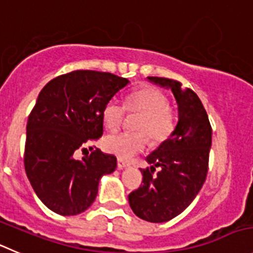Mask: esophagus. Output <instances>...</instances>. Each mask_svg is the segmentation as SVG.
Listing matches in <instances>:
<instances>
[{
    "instance_id": "obj_1",
    "label": "esophagus",
    "mask_w": 253,
    "mask_h": 253,
    "mask_svg": "<svg viewBox=\"0 0 253 253\" xmlns=\"http://www.w3.org/2000/svg\"><path fill=\"white\" fill-rule=\"evenodd\" d=\"M117 168L119 170H123V169H125V168H129V164H128V163H125L124 160H122V159H118Z\"/></svg>"
}]
</instances>
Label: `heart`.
<instances>
[{
  "mask_svg": "<svg viewBox=\"0 0 253 253\" xmlns=\"http://www.w3.org/2000/svg\"><path fill=\"white\" fill-rule=\"evenodd\" d=\"M125 108L129 113L140 114L135 125L139 131L112 134L103 141L105 150L122 160H129L146 148L148 138L151 143L159 144L167 140L174 130L175 117L169 107V99L154 86H145L129 93L125 98V107L117 100H109L102 113L105 128L109 130L120 128L126 113Z\"/></svg>",
  "mask_w": 253,
  "mask_h": 253,
  "instance_id": "obj_1",
  "label": "heart"
}]
</instances>
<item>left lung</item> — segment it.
Returning <instances> with one entry per match:
<instances>
[{
  "mask_svg": "<svg viewBox=\"0 0 253 253\" xmlns=\"http://www.w3.org/2000/svg\"><path fill=\"white\" fill-rule=\"evenodd\" d=\"M163 88L171 89L179 122L171 135L146 156L150 169H140L143 185L129 194V205L138 217L149 222H167L192 203L208 175L211 129L200 98L174 79L148 77ZM158 167L156 175L153 171Z\"/></svg>",
  "mask_w": 253,
  "mask_h": 253,
  "instance_id": "8db88e82",
  "label": "left lung"
}]
</instances>
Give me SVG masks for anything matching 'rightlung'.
Wrapping results in <instances>:
<instances>
[{"label":"right lung","mask_w":253,"mask_h":253,"mask_svg":"<svg viewBox=\"0 0 253 253\" xmlns=\"http://www.w3.org/2000/svg\"><path fill=\"white\" fill-rule=\"evenodd\" d=\"M115 74L73 71L56 77L41 90L27 122L25 169L40 200L53 212L73 216L94 203L103 175L117 168V158L90 148L103 135V108L128 85Z\"/></svg>","instance_id":"1"}]
</instances>
